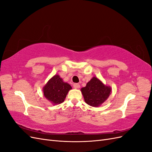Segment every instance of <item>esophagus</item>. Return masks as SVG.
<instances>
[{
  "label": "esophagus",
  "mask_w": 152,
  "mask_h": 152,
  "mask_svg": "<svg viewBox=\"0 0 152 152\" xmlns=\"http://www.w3.org/2000/svg\"><path fill=\"white\" fill-rule=\"evenodd\" d=\"M73 87H74V88H75V89H78V88H79V87H80V85H79V84H77V83L73 84Z\"/></svg>",
  "instance_id": "esophagus-1"
}]
</instances>
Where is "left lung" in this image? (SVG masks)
<instances>
[{
    "label": "left lung",
    "instance_id": "obj_1",
    "mask_svg": "<svg viewBox=\"0 0 152 152\" xmlns=\"http://www.w3.org/2000/svg\"><path fill=\"white\" fill-rule=\"evenodd\" d=\"M81 92L87 104L97 107L108 98L111 88L104 86L96 77H93L85 87H82Z\"/></svg>",
    "mask_w": 152,
    "mask_h": 152
}]
</instances>
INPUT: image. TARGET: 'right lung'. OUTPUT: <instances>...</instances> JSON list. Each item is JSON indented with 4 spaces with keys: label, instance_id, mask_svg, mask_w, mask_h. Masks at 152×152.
I'll list each match as a JSON object with an SVG mask.
<instances>
[{
    "label": "right lung",
    "instance_id": "add662e5",
    "mask_svg": "<svg viewBox=\"0 0 152 152\" xmlns=\"http://www.w3.org/2000/svg\"><path fill=\"white\" fill-rule=\"evenodd\" d=\"M72 89L70 84L64 82L59 75H54L43 88L44 95L54 104H60L64 102L68 91Z\"/></svg>",
    "mask_w": 152,
    "mask_h": 152
}]
</instances>
